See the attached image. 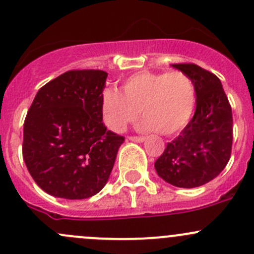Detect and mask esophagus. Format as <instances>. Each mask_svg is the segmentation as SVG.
Returning a JSON list of instances; mask_svg holds the SVG:
<instances>
[{
	"instance_id": "esophagus-1",
	"label": "esophagus",
	"mask_w": 254,
	"mask_h": 254,
	"mask_svg": "<svg viewBox=\"0 0 254 254\" xmlns=\"http://www.w3.org/2000/svg\"><path fill=\"white\" fill-rule=\"evenodd\" d=\"M129 140L132 142H143L145 137L143 136H129Z\"/></svg>"
}]
</instances>
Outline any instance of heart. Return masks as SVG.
Segmentation results:
<instances>
[{"mask_svg": "<svg viewBox=\"0 0 254 254\" xmlns=\"http://www.w3.org/2000/svg\"><path fill=\"white\" fill-rule=\"evenodd\" d=\"M123 90L109 87L102 96L104 122L115 131H123L141 111L143 129L172 136L187 127L195 108V86L182 71L135 73Z\"/></svg>", "mask_w": 254, "mask_h": 254, "instance_id": "obj_1", "label": "heart"}]
</instances>
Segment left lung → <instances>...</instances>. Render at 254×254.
<instances>
[{"label":"left lung","mask_w":254,"mask_h":254,"mask_svg":"<svg viewBox=\"0 0 254 254\" xmlns=\"http://www.w3.org/2000/svg\"><path fill=\"white\" fill-rule=\"evenodd\" d=\"M194 82L196 108L178 137L155 162L158 177L178 188H195L226 167L232 147V111L221 81L194 64H173Z\"/></svg>","instance_id":"obj_1"}]
</instances>
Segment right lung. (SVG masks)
<instances>
[{
	"mask_svg": "<svg viewBox=\"0 0 254 254\" xmlns=\"http://www.w3.org/2000/svg\"><path fill=\"white\" fill-rule=\"evenodd\" d=\"M108 73L73 70L38 91L23 129V160L35 183L56 198L86 199L108 182L124 137L103 124Z\"/></svg>",
	"mask_w": 254,
	"mask_h": 254,
	"instance_id": "obj_1",
	"label": "right lung"
}]
</instances>
